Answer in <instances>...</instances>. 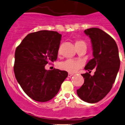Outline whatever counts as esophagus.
<instances>
[{
  "mask_svg": "<svg viewBox=\"0 0 125 125\" xmlns=\"http://www.w3.org/2000/svg\"><path fill=\"white\" fill-rule=\"evenodd\" d=\"M73 74H71V73H68V76L69 77H71V76H73Z\"/></svg>",
  "mask_w": 125,
  "mask_h": 125,
  "instance_id": "1",
  "label": "esophagus"
}]
</instances>
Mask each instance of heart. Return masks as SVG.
<instances>
[{"instance_id":"b5f03b06","label":"heart","mask_w":125,"mask_h":125,"mask_svg":"<svg viewBox=\"0 0 125 125\" xmlns=\"http://www.w3.org/2000/svg\"><path fill=\"white\" fill-rule=\"evenodd\" d=\"M83 45H86V43L82 40H78L75 43V47L77 48V49ZM82 63L81 62L73 59H68L59 64V68L61 70L66 71L70 73H74L77 72L82 67Z\"/></svg>"}]
</instances>
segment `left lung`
<instances>
[{"mask_svg": "<svg viewBox=\"0 0 125 125\" xmlns=\"http://www.w3.org/2000/svg\"><path fill=\"white\" fill-rule=\"evenodd\" d=\"M91 41L94 58L85 67L89 73L82 74L84 83L77 90L83 101L94 103L103 99L111 89L120 65L116 42L109 34L97 28L85 30ZM96 69L94 76L89 74Z\"/></svg>", "mask_w": 125, "mask_h": 125, "instance_id": "8db88e82", "label": "left lung"}]
</instances>
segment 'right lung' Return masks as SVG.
<instances>
[{
	"label": "right lung",
	"mask_w": 125,
	"mask_h": 125,
	"mask_svg": "<svg viewBox=\"0 0 125 125\" xmlns=\"http://www.w3.org/2000/svg\"><path fill=\"white\" fill-rule=\"evenodd\" d=\"M62 35L42 30L28 34L16 48L14 72L17 82L30 98L48 102L54 97L68 77L65 71L46 70L57 60Z\"/></svg>",
	"instance_id": "obj_1"
}]
</instances>
